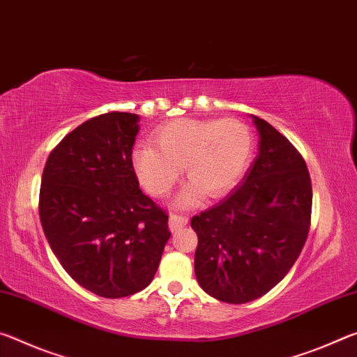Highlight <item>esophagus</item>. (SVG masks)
Returning <instances> with one entry per match:
<instances>
[{"instance_id": "1", "label": "esophagus", "mask_w": 357, "mask_h": 357, "mask_svg": "<svg viewBox=\"0 0 357 357\" xmlns=\"http://www.w3.org/2000/svg\"><path fill=\"white\" fill-rule=\"evenodd\" d=\"M186 225H188V217H185V215L172 213L171 217H169V229L172 232L182 229Z\"/></svg>"}]
</instances>
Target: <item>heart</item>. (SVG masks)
I'll use <instances>...</instances> for the list:
<instances>
[{
  "label": "heart",
  "instance_id": "1",
  "mask_svg": "<svg viewBox=\"0 0 357 357\" xmlns=\"http://www.w3.org/2000/svg\"><path fill=\"white\" fill-rule=\"evenodd\" d=\"M153 145H139L132 165L151 196L166 197L182 175L191 182L180 204L192 206L202 192L210 199L227 195L243 177L253 156V134L237 119H177L156 130Z\"/></svg>",
  "mask_w": 357,
  "mask_h": 357
}]
</instances>
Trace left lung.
<instances>
[{
	"label": "left lung",
	"mask_w": 357,
	"mask_h": 357,
	"mask_svg": "<svg viewBox=\"0 0 357 357\" xmlns=\"http://www.w3.org/2000/svg\"><path fill=\"white\" fill-rule=\"evenodd\" d=\"M259 153L236 190L191 218L201 288L227 303H247L282 282L307 241L312 180L293 144L259 116Z\"/></svg>",
	"instance_id": "left-lung-1"
}]
</instances>
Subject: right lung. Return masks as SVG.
I'll return each mask as SVG.
<instances>
[{
	"mask_svg": "<svg viewBox=\"0 0 357 357\" xmlns=\"http://www.w3.org/2000/svg\"><path fill=\"white\" fill-rule=\"evenodd\" d=\"M139 116L109 112L75 128L47 158L39 217L52 251L85 289L107 299L151 283L171 237L167 213L132 167Z\"/></svg>",
	"mask_w": 357,
	"mask_h": 357,
	"instance_id": "right-lung-1",
	"label": "right lung"
}]
</instances>
